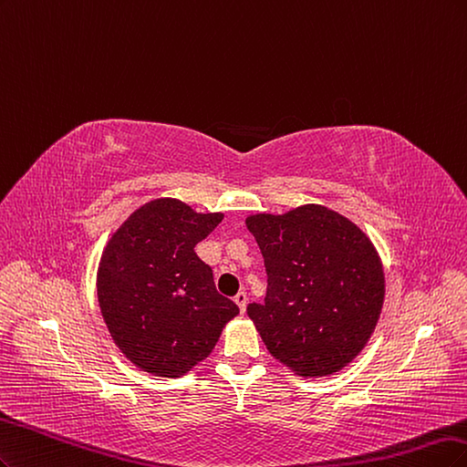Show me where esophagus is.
<instances>
[{
    "mask_svg": "<svg viewBox=\"0 0 467 467\" xmlns=\"http://www.w3.org/2000/svg\"><path fill=\"white\" fill-rule=\"evenodd\" d=\"M234 303L238 305L240 312H244V310H246V303H248V295H246L244 291H240V293L234 296Z\"/></svg>",
    "mask_w": 467,
    "mask_h": 467,
    "instance_id": "esophagus-1",
    "label": "esophagus"
}]
</instances>
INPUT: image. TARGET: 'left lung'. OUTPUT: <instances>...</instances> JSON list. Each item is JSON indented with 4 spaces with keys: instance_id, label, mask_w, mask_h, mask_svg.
Instances as JSON below:
<instances>
[{
    "instance_id": "left-lung-1",
    "label": "left lung",
    "mask_w": 467,
    "mask_h": 467,
    "mask_svg": "<svg viewBox=\"0 0 467 467\" xmlns=\"http://www.w3.org/2000/svg\"><path fill=\"white\" fill-rule=\"evenodd\" d=\"M267 274L264 303L246 312L269 349L300 376L337 372L360 353L384 303V272L370 240L322 205L252 215Z\"/></svg>"
}]
</instances>
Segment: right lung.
I'll return each mask as SVG.
<instances>
[{
	"label": "right lung",
	"instance_id": "right-lung-1",
	"mask_svg": "<svg viewBox=\"0 0 467 467\" xmlns=\"http://www.w3.org/2000/svg\"><path fill=\"white\" fill-rule=\"evenodd\" d=\"M221 221V213L200 215L162 198L131 213L104 250L97 277L102 318L118 348L145 372L186 374L238 314L193 250Z\"/></svg>",
	"mask_w": 467,
	"mask_h": 467
}]
</instances>
